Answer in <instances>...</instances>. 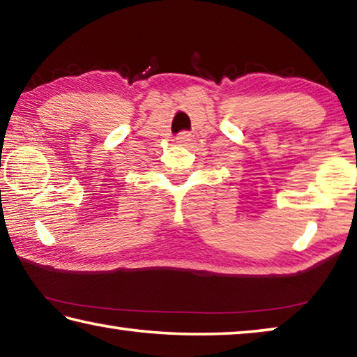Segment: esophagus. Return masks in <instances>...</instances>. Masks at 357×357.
<instances>
[{
  "instance_id": "esophagus-1",
  "label": "esophagus",
  "mask_w": 357,
  "mask_h": 357,
  "mask_svg": "<svg viewBox=\"0 0 357 357\" xmlns=\"http://www.w3.org/2000/svg\"><path fill=\"white\" fill-rule=\"evenodd\" d=\"M190 142H192V137H190V134H187V132H181V134L176 135L178 144H183V146H185V144H189Z\"/></svg>"
}]
</instances>
